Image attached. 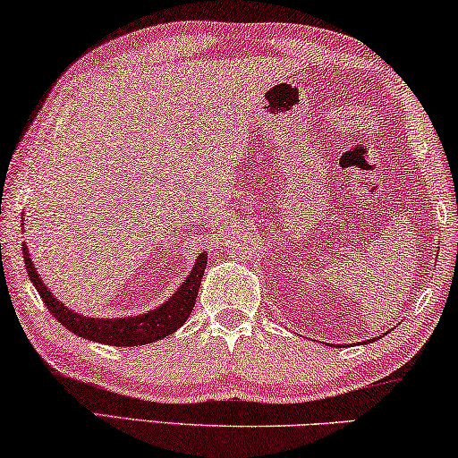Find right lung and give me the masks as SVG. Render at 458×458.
Instances as JSON below:
<instances>
[{
	"label": "right lung",
	"mask_w": 458,
	"mask_h": 458,
	"mask_svg": "<svg viewBox=\"0 0 458 458\" xmlns=\"http://www.w3.org/2000/svg\"><path fill=\"white\" fill-rule=\"evenodd\" d=\"M22 254H24V265H27L29 277L33 281V285L39 292L43 302H46L47 310L64 325L68 331L77 334L85 340L110 344V346H143V344L156 342L160 337L171 335L173 331H177L181 325L187 321L190 312L196 304L199 281H202L206 260L208 256L199 254L196 267L191 268V275L183 281V285L179 287L177 293L173 298H168L165 304L152 312L140 317H129V318H87L79 312L68 310L64 304L58 302L54 298V293L47 290L39 275H37L33 260L29 256V248L22 243Z\"/></svg>",
	"instance_id": "obj_1"
}]
</instances>
